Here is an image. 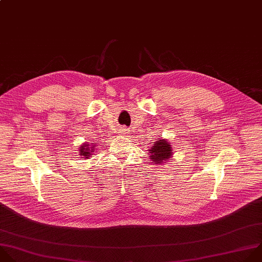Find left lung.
<instances>
[{"instance_id": "obj_1", "label": "left lung", "mask_w": 262, "mask_h": 262, "mask_svg": "<svg viewBox=\"0 0 262 262\" xmlns=\"http://www.w3.org/2000/svg\"><path fill=\"white\" fill-rule=\"evenodd\" d=\"M148 151L150 154V160L152 161L151 163L154 164H162L167 162L172 157V147L170 142H168L166 139H160L152 142V146H150Z\"/></svg>"}]
</instances>
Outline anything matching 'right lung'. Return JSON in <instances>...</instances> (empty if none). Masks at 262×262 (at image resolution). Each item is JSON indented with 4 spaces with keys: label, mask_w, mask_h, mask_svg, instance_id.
<instances>
[{
    "label": "right lung",
    "mask_w": 262,
    "mask_h": 262,
    "mask_svg": "<svg viewBox=\"0 0 262 262\" xmlns=\"http://www.w3.org/2000/svg\"><path fill=\"white\" fill-rule=\"evenodd\" d=\"M95 146L94 144H89V143H84L81 144L79 146V155L81 156L82 159H89L90 157H93V151L95 150Z\"/></svg>",
    "instance_id": "obj_1"
}]
</instances>
